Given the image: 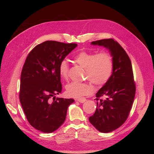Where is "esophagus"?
Here are the masks:
<instances>
[{"label": "esophagus", "instance_id": "34e87169", "mask_svg": "<svg viewBox=\"0 0 154 154\" xmlns=\"http://www.w3.org/2000/svg\"><path fill=\"white\" fill-rule=\"evenodd\" d=\"M76 101L80 102V103H84V102L86 101V99L84 98V97H82V98H80V99H76Z\"/></svg>", "mask_w": 154, "mask_h": 154}]
</instances>
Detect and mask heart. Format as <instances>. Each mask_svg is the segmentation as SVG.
Wrapping results in <instances>:
<instances>
[{"label": "heart", "instance_id": "heart-1", "mask_svg": "<svg viewBox=\"0 0 154 154\" xmlns=\"http://www.w3.org/2000/svg\"><path fill=\"white\" fill-rule=\"evenodd\" d=\"M74 60L85 69V76L96 85H102L110 79L113 71V60L107 53L97 54L82 51L74 57ZM59 74L60 77L67 80L69 76V67L66 60L60 63ZM93 87L89 83L72 82L66 86V93L69 97L80 98L90 95Z\"/></svg>", "mask_w": 154, "mask_h": 154}]
</instances>
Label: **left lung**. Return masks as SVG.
I'll list each match as a JSON object with an SVG mask.
<instances>
[{
    "instance_id": "8db88e82",
    "label": "left lung",
    "mask_w": 154,
    "mask_h": 154,
    "mask_svg": "<svg viewBox=\"0 0 154 154\" xmlns=\"http://www.w3.org/2000/svg\"><path fill=\"white\" fill-rule=\"evenodd\" d=\"M91 44L109 49L113 60L112 74L96 93V110L88 118L98 131L108 133L125 122L132 108L136 94L132 63L124 49L112 38L94 41ZM101 97L105 99H100Z\"/></svg>"
}]
</instances>
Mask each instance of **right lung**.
I'll use <instances>...</instances> for the list:
<instances>
[{
  "instance_id": "obj_1",
  "label": "right lung",
  "mask_w": 154,
  "mask_h": 154,
  "mask_svg": "<svg viewBox=\"0 0 154 154\" xmlns=\"http://www.w3.org/2000/svg\"><path fill=\"white\" fill-rule=\"evenodd\" d=\"M76 46L45 41L32 49L26 59L21 72L20 101L30 125L41 132L51 133L57 130L66 120L68 106L74 101L55 98L54 95L62 89L60 63Z\"/></svg>"
}]
</instances>
